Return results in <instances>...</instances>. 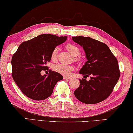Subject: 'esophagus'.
<instances>
[{
  "mask_svg": "<svg viewBox=\"0 0 133 133\" xmlns=\"http://www.w3.org/2000/svg\"><path fill=\"white\" fill-rule=\"evenodd\" d=\"M64 79H71L72 77L66 76H64Z\"/></svg>",
  "mask_w": 133,
  "mask_h": 133,
  "instance_id": "1",
  "label": "esophagus"
}]
</instances>
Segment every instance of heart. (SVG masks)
Masks as SVG:
<instances>
[{"label":"heart","mask_w":133,"mask_h":133,"mask_svg":"<svg viewBox=\"0 0 133 133\" xmlns=\"http://www.w3.org/2000/svg\"><path fill=\"white\" fill-rule=\"evenodd\" d=\"M66 49L72 56L74 57V61L79 62L81 61L79 57H77L81 54V50L76 45L72 43H68L66 45ZM58 56V48L56 47L52 50L51 52V59L53 61L56 60ZM54 69L56 72L62 75H68L73 71L74 66L71 65H66L64 64H58L54 66Z\"/></svg>","instance_id":"obj_1"}]
</instances>
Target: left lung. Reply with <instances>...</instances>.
<instances>
[{
  "mask_svg": "<svg viewBox=\"0 0 133 133\" xmlns=\"http://www.w3.org/2000/svg\"><path fill=\"white\" fill-rule=\"evenodd\" d=\"M72 40L83 48L87 61L80 70L84 78L74 92L80 101L94 104L104 101L112 93L119 79L118 62L109 47L90 37L76 36ZM90 76L87 81L85 77Z\"/></svg>",
  "mask_w": 133,
  "mask_h": 133,
  "instance_id": "obj_1",
  "label": "left lung"
}]
</instances>
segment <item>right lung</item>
<instances>
[{"mask_svg": "<svg viewBox=\"0 0 133 133\" xmlns=\"http://www.w3.org/2000/svg\"><path fill=\"white\" fill-rule=\"evenodd\" d=\"M66 36L42 34L22 42L11 59L12 76L19 89L29 98L41 101L51 96L55 85L63 79L61 74L49 70L42 76V71L48 70L47 62L57 46L66 41Z\"/></svg>", "mask_w": 133, "mask_h": 133, "instance_id": "right-lung-1", "label": "right lung"}]
</instances>
